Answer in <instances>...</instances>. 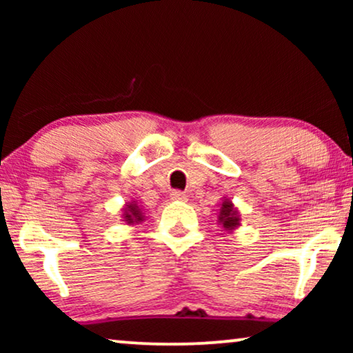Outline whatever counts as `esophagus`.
<instances>
[{
	"mask_svg": "<svg viewBox=\"0 0 353 353\" xmlns=\"http://www.w3.org/2000/svg\"><path fill=\"white\" fill-rule=\"evenodd\" d=\"M170 197H172V201H180V202H186L188 201V196L185 194V192H181V191H173L172 194H170Z\"/></svg>",
	"mask_w": 353,
	"mask_h": 353,
	"instance_id": "obj_1",
	"label": "esophagus"
}]
</instances>
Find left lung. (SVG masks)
I'll list each match as a JSON object with an SVG mask.
<instances>
[{"mask_svg": "<svg viewBox=\"0 0 353 353\" xmlns=\"http://www.w3.org/2000/svg\"><path fill=\"white\" fill-rule=\"evenodd\" d=\"M216 221L223 228L226 233H233V231L241 225V215L238 207H234L233 201L228 197H223L220 202L219 214H216Z\"/></svg>", "mask_w": 353, "mask_h": 353, "instance_id": "8db88e82", "label": "left lung"}]
</instances>
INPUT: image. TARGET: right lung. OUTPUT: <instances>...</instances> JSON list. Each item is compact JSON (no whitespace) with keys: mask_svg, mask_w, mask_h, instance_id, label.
I'll return each instance as SVG.
<instances>
[{"mask_svg":"<svg viewBox=\"0 0 353 353\" xmlns=\"http://www.w3.org/2000/svg\"><path fill=\"white\" fill-rule=\"evenodd\" d=\"M122 221H125V225H138L144 221V212L141 210V207L138 205V202L132 199L128 202H125L123 209H122Z\"/></svg>","mask_w":353,"mask_h":353,"instance_id":"right-lung-1","label":"right lung"}]
</instances>
